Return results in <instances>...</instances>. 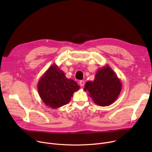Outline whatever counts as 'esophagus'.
I'll return each mask as SVG.
<instances>
[{"label":"esophagus","mask_w":152,"mask_h":152,"mask_svg":"<svg viewBox=\"0 0 152 152\" xmlns=\"http://www.w3.org/2000/svg\"><path fill=\"white\" fill-rule=\"evenodd\" d=\"M79 84H80V86L81 87H83L84 86V84H85V81H83V80H81V81H79Z\"/></svg>","instance_id":"34e87169"}]
</instances>
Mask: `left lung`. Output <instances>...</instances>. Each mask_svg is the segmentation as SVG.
Instances as JSON below:
<instances>
[{
  "label": "left lung",
  "mask_w": 152,
  "mask_h": 152,
  "mask_svg": "<svg viewBox=\"0 0 152 152\" xmlns=\"http://www.w3.org/2000/svg\"><path fill=\"white\" fill-rule=\"evenodd\" d=\"M122 89V84L115 71L108 65L99 68L93 81L85 84L84 90L89 92V95L95 104L109 106L118 99Z\"/></svg>",
  "instance_id": "left-lung-1"
}]
</instances>
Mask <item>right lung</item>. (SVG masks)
Segmentation results:
<instances>
[{"label":"right lung","instance_id":"add662e5","mask_svg":"<svg viewBox=\"0 0 152 152\" xmlns=\"http://www.w3.org/2000/svg\"><path fill=\"white\" fill-rule=\"evenodd\" d=\"M37 86L42 102L55 109L68 103L74 92L79 89L77 83L66 78L65 73L55 64L45 72Z\"/></svg>","mask_w":152,"mask_h":152}]
</instances>
